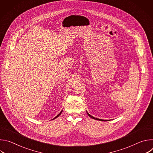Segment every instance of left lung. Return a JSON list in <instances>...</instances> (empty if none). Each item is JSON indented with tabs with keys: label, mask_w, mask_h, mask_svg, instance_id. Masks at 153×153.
I'll return each instance as SVG.
<instances>
[{
	"label": "left lung",
	"mask_w": 153,
	"mask_h": 153,
	"mask_svg": "<svg viewBox=\"0 0 153 153\" xmlns=\"http://www.w3.org/2000/svg\"><path fill=\"white\" fill-rule=\"evenodd\" d=\"M87 113V114H88V115L91 117V118H92V119H95V120H101V121H105V120H102V119H97V118H96V117H94L93 116H91L88 112H86Z\"/></svg>",
	"instance_id": "8db88e82"
}]
</instances>
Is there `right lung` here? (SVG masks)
<instances>
[{
	"label": "right lung",
	"mask_w": 153,
	"mask_h": 153,
	"mask_svg": "<svg viewBox=\"0 0 153 153\" xmlns=\"http://www.w3.org/2000/svg\"><path fill=\"white\" fill-rule=\"evenodd\" d=\"M62 111H60V113H59V114H58V115H57V116H56V117H54V119H56V118H57V117H59V116H60V114H61V113H62Z\"/></svg>",
	"instance_id": "1"
}]
</instances>
